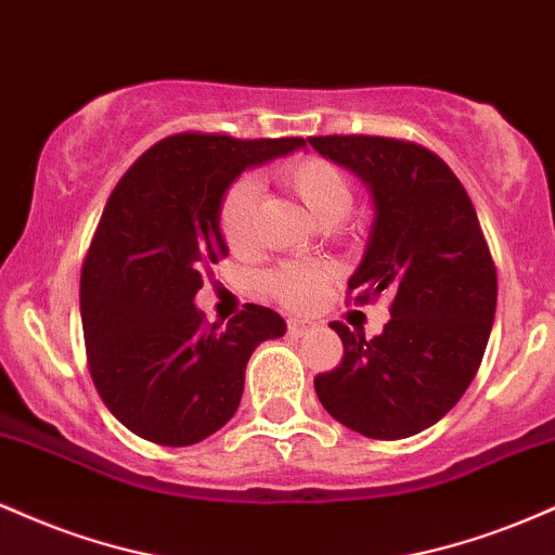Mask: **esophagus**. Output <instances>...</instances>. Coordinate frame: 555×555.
I'll list each match as a JSON object with an SVG mask.
<instances>
[{"instance_id":"obj_1","label":"esophagus","mask_w":555,"mask_h":555,"mask_svg":"<svg viewBox=\"0 0 555 555\" xmlns=\"http://www.w3.org/2000/svg\"><path fill=\"white\" fill-rule=\"evenodd\" d=\"M313 328H315V323L305 321V318H289V321H286V331H289V334H295V336L310 334Z\"/></svg>"}]
</instances>
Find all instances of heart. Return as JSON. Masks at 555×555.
<instances>
[{"label":"heart","instance_id":"1","mask_svg":"<svg viewBox=\"0 0 555 555\" xmlns=\"http://www.w3.org/2000/svg\"><path fill=\"white\" fill-rule=\"evenodd\" d=\"M273 177L289 195H295L318 224L334 227L349 214L354 188L339 164L323 156L286 158L273 169ZM219 234L234 256H247L256 247V188L237 180L229 184L216 214ZM331 269L323 263H286L263 276V292L273 302L289 310H308L321 299Z\"/></svg>","mask_w":555,"mask_h":555}]
</instances>
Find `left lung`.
Instances as JSON below:
<instances>
[{
	"label": "left lung",
	"instance_id": "left-lung-1",
	"mask_svg": "<svg viewBox=\"0 0 555 555\" xmlns=\"http://www.w3.org/2000/svg\"><path fill=\"white\" fill-rule=\"evenodd\" d=\"M308 140L373 193V232L347 299L391 295L380 336L331 323L344 358L315 375V393L349 430L378 441L415 436L462 399L486 354L499 297L486 234L467 190L425 145L380 135Z\"/></svg>",
	"mask_w": 555,
	"mask_h": 555
}]
</instances>
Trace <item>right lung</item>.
<instances>
[{
  "mask_svg": "<svg viewBox=\"0 0 555 555\" xmlns=\"http://www.w3.org/2000/svg\"><path fill=\"white\" fill-rule=\"evenodd\" d=\"M299 145L177 132L106 201L80 271L86 358L101 401L145 441L193 446L227 425L253 349L286 331L282 315L253 302L211 326L193 299L203 273L227 258L216 214L229 184Z\"/></svg>",
  "mask_w": 555,
  "mask_h": 555,
  "instance_id": "obj_1",
  "label": "right lung"
}]
</instances>
